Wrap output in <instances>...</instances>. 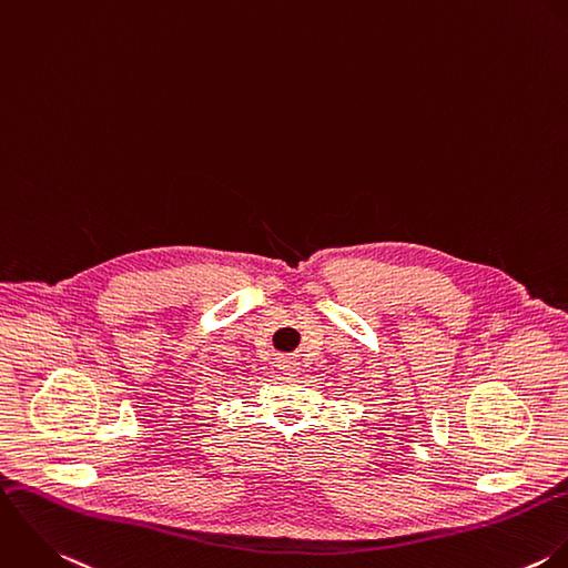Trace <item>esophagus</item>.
<instances>
[{"label": "esophagus", "mask_w": 568, "mask_h": 568, "mask_svg": "<svg viewBox=\"0 0 568 568\" xmlns=\"http://www.w3.org/2000/svg\"><path fill=\"white\" fill-rule=\"evenodd\" d=\"M277 371H280V373H284L286 377L293 378L300 375V371H302V368H300V362H293L291 357H282V359L277 362Z\"/></svg>", "instance_id": "obj_1"}]
</instances>
